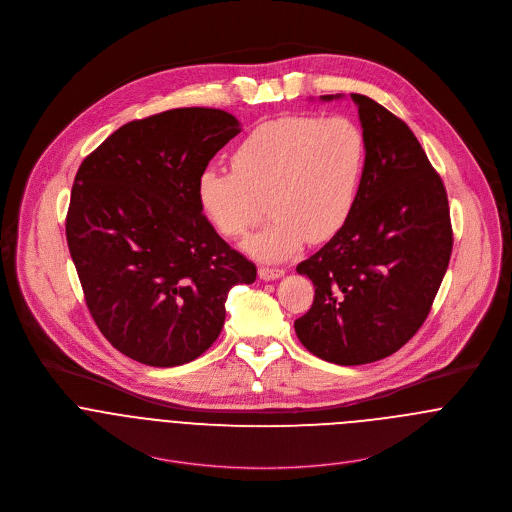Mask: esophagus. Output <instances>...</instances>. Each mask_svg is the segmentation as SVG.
Returning <instances> with one entry per match:
<instances>
[{
	"mask_svg": "<svg viewBox=\"0 0 512 512\" xmlns=\"http://www.w3.org/2000/svg\"><path fill=\"white\" fill-rule=\"evenodd\" d=\"M284 274H286V270H282V268H268V266H260V268H258V276H260L262 280H266V282L278 280V278H282Z\"/></svg>",
	"mask_w": 512,
	"mask_h": 512,
	"instance_id": "esophagus-1",
	"label": "esophagus"
}]
</instances>
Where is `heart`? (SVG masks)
Listing matches in <instances>:
<instances>
[{"label": "heart", "mask_w": 512, "mask_h": 512, "mask_svg": "<svg viewBox=\"0 0 512 512\" xmlns=\"http://www.w3.org/2000/svg\"><path fill=\"white\" fill-rule=\"evenodd\" d=\"M366 165V138L347 116H284L260 124L230 155L232 173L205 169L203 215L226 238L244 236L268 203L272 222L246 242L268 262L333 238L351 217Z\"/></svg>", "instance_id": "b5f03b06"}]
</instances>
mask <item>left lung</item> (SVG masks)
I'll return each instance as SVG.
<instances>
[{"mask_svg":"<svg viewBox=\"0 0 512 512\" xmlns=\"http://www.w3.org/2000/svg\"><path fill=\"white\" fill-rule=\"evenodd\" d=\"M351 98L366 138L363 183L347 224L297 266L315 297L293 323L309 353L343 366L390 357L418 333L453 248L443 181L412 130L372 98Z\"/></svg>","mask_w":512,"mask_h":512,"instance_id":"1","label":"left lung"}]
</instances>
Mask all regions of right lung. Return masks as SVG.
<instances>
[{
    "label": "right lung",
    "mask_w": 512,
    "mask_h": 512,
    "mask_svg": "<svg viewBox=\"0 0 512 512\" xmlns=\"http://www.w3.org/2000/svg\"><path fill=\"white\" fill-rule=\"evenodd\" d=\"M240 132L217 108H175L118 128L80 163L67 242L100 333L149 366L185 365L220 335L232 286L256 266L201 211L199 175Z\"/></svg>",
    "instance_id": "1"
}]
</instances>
